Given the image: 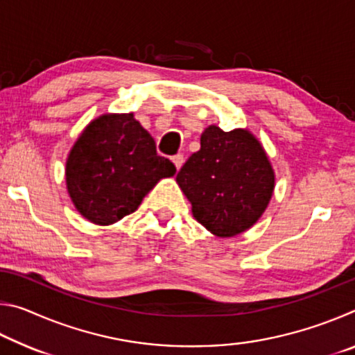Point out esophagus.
Wrapping results in <instances>:
<instances>
[{
  "label": "esophagus",
  "mask_w": 355,
  "mask_h": 355,
  "mask_svg": "<svg viewBox=\"0 0 355 355\" xmlns=\"http://www.w3.org/2000/svg\"><path fill=\"white\" fill-rule=\"evenodd\" d=\"M172 163L175 164L177 171L182 169V166H183V163H184V158H183V155H182V153H178V155H175V156H172Z\"/></svg>",
  "instance_id": "esophagus-1"
}]
</instances>
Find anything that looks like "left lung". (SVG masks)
<instances>
[{"instance_id":"8db88e82","label":"left lung","mask_w":355,"mask_h":355,"mask_svg":"<svg viewBox=\"0 0 355 355\" xmlns=\"http://www.w3.org/2000/svg\"><path fill=\"white\" fill-rule=\"evenodd\" d=\"M192 216L219 238L239 235L261 218L274 191V171L260 141L248 130L209 125L200 150L177 173Z\"/></svg>"}]
</instances>
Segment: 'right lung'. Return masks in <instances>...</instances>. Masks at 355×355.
<instances>
[{
  "instance_id": "right-lung-1",
  "label": "right lung",
  "mask_w": 355,
  "mask_h": 355,
  "mask_svg": "<svg viewBox=\"0 0 355 355\" xmlns=\"http://www.w3.org/2000/svg\"><path fill=\"white\" fill-rule=\"evenodd\" d=\"M175 166L156 153L153 137L133 114H103L83 130L65 163V182L75 208L97 225L135 213Z\"/></svg>"
}]
</instances>
